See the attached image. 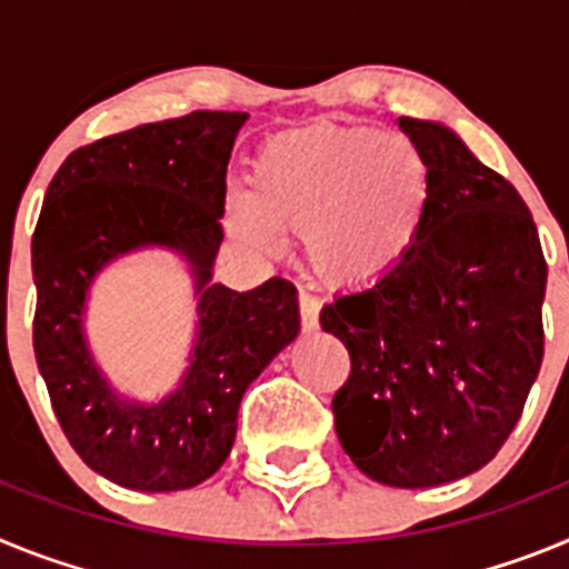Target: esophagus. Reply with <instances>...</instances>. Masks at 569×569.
<instances>
[{"mask_svg":"<svg viewBox=\"0 0 569 569\" xmlns=\"http://www.w3.org/2000/svg\"><path fill=\"white\" fill-rule=\"evenodd\" d=\"M319 299L310 293H305L301 290L299 293V316H301V328L305 330H316L319 328Z\"/></svg>","mask_w":569,"mask_h":569,"instance_id":"obj_1","label":"esophagus"}]
</instances>
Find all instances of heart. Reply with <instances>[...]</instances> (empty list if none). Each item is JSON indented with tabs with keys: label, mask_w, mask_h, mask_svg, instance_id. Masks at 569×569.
<instances>
[{
	"label": "heart",
	"mask_w": 569,
	"mask_h": 569,
	"mask_svg": "<svg viewBox=\"0 0 569 569\" xmlns=\"http://www.w3.org/2000/svg\"><path fill=\"white\" fill-rule=\"evenodd\" d=\"M433 208V168L405 133L313 124L270 136L233 196L224 228L244 248L276 256L296 230L316 279L361 290L401 268Z\"/></svg>",
	"instance_id": "obj_1"
}]
</instances>
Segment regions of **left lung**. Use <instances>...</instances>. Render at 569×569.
I'll return each instance as SVG.
<instances>
[{
  "instance_id": "8db88e82",
  "label": "left lung",
  "mask_w": 569,
  "mask_h": 569,
  "mask_svg": "<svg viewBox=\"0 0 569 569\" xmlns=\"http://www.w3.org/2000/svg\"><path fill=\"white\" fill-rule=\"evenodd\" d=\"M433 168V208L410 259L325 305L350 353L336 433L390 487L465 479L499 453L545 359L547 261L532 213L453 130L401 116Z\"/></svg>"
}]
</instances>
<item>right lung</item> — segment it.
<instances>
[{"mask_svg":"<svg viewBox=\"0 0 569 569\" xmlns=\"http://www.w3.org/2000/svg\"><path fill=\"white\" fill-rule=\"evenodd\" d=\"M244 119L241 110H193L104 136L73 150L44 193L30 244L33 353L70 447L113 485L170 492L210 479L230 456L244 390L299 333L288 279L248 293L210 284L224 239V173ZM148 243L179 249L200 293L191 370L150 408L109 390L81 330L92 276Z\"/></svg>","mask_w":569,"mask_h":569,"instance_id":"right-lung-1","label":"right lung"}]
</instances>
